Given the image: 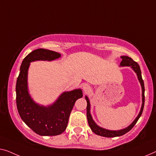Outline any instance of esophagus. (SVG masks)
<instances>
[{
    "label": "esophagus",
    "mask_w": 156,
    "mask_h": 156,
    "mask_svg": "<svg viewBox=\"0 0 156 156\" xmlns=\"http://www.w3.org/2000/svg\"><path fill=\"white\" fill-rule=\"evenodd\" d=\"M82 88H83V92L85 93H87V92H89L90 91V90H91V88H90V86L87 84V83H85V84H83L82 86Z\"/></svg>",
    "instance_id": "obj_1"
}]
</instances>
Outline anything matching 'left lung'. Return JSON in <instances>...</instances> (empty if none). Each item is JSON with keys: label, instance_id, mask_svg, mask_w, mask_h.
<instances>
[{"label": "left lung", "instance_id": "1", "mask_svg": "<svg viewBox=\"0 0 156 156\" xmlns=\"http://www.w3.org/2000/svg\"><path fill=\"white\" fill-rule=\"evenodd\" d=\"M122 58V61L120 64V66H129L132 70H133L135 73L136 74L137 78L139 80V82L140 83L141 87V100H142V104H141V107L139 111L138 115L136 116V118L134 120V121L130 124L129 126H127L125 128H123L122 129L119 130H110L105 128H103L100 126H99L98 125H97V123L94 121L93 120L92 116L91 115V112H90V99L88 98L87 96H85V99L87 101V122L89 124V126L91 128L92 131L95 133L97 135L104 136V137H115V136H122L123 134H126L127 132H128L129 130H131L132 127L134 126V125L136 124V122L138 121L139 118L141 117V114H142L144 106V80H142V77H141V72L140 67H139V64L134 61L132 58H130L127 56H121L120 57Z\"/></svg>", "mask_w": 156, "mask_h": 156}]
</instances>
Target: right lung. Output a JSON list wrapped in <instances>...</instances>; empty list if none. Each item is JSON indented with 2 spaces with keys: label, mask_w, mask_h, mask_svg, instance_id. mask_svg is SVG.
Returning a JSON list of instances; mask_svg holds the SVG:
<instances>
[{
  "label": "right lung",
  "mask_w": 156,
  "mask_h": 156,
  "mask_svg": "<svg viewBox=\"0 0 156 156\" xmlns=\"http://www.w3.org/2000/svg\"><path fill=\"white\" fill-rule=\"evenodd\" d=\"M59 53L39 48L29 53L22 61L16 83V102L22 120L35 133L41 136H56L65 131L77 99L83 97L81 89L62 92L54 103L48 106L35 101L28 87V71L31 62L59 59Z\"/></svg>",
  "instance_id": "add662e5"
}]
</instances>
